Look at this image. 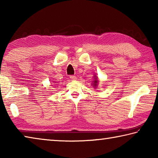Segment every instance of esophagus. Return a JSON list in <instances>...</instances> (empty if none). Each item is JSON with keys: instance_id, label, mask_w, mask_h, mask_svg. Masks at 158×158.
Wrapping results in <instances>:
<instances>
[{"instance_id": "34e87169", "label": "esophagus", "mask_w": 158, "mask_h": 158, "mask_svg": "<svg viewBox=\"0 0 158 158\" xmlns=\"http://www.w3.org/2000/svg\"><path fill=\"white\" fill-rule=\"evenodd\" d=\"M69 78H70L72 81H76V80L77 79V77H75V76H70L69 77Z\"/></svg>"}]
</instances>
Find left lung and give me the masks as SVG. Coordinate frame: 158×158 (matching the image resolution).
Listing matches in <instances>:
<instances>
[{
  "label": "left lung",
  "instance_id": "8db88e82",
  "mask_svg": "<svg viewBox=\"0 0 158 158\" xmlns=\"http://www.w3.org/2000/svg\"><path fill=\"white\" fill-rule=\"evenodd\" d=\"M93 78H94V79L92 81V86H93L95 88V89H96V88L98 87V83H99V80H98V77L95 75V74H94V76H93Z\"/></svg>",
  "mask_w": 158,
  "mask_h": 158
}]
</instances>
